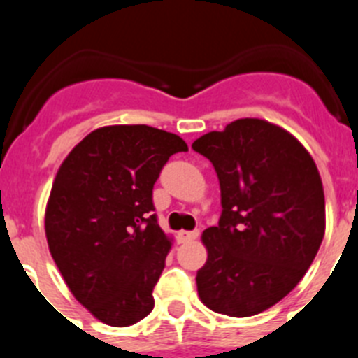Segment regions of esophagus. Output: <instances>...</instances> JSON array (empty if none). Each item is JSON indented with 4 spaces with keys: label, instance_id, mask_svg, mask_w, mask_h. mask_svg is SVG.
<instances>
[{
    "label": "esophagus",
    "instance_id": "34e87169",
    "mask_svg": "<svg viewBox=\"0 0 358 358\" xmlns=\"http://www.w3.org/2000/svg\"><path fill=\"white\" fill-rule=\"evenodd\" d=\"M199 236V231H179L177 233V240L179 242H189V240H195Z\"/></svg>",
    "mask_w": 358,
    "mask_h": 358
}]
</instances>
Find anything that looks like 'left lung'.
I'll return each instance as SVG.
<instances>
[{"label":"left lung","instance_id":"left-lung-1","mask_svg":"<svg viewBox=\"0 0 358 358\" xmlns=\"http://www.w3.org/2000/svg\"><path fill=\"white\" fill-rule=\"evenodd\" d=\"M211 161L222 215L202 233L201 301L217 314L249 317L301 281L324 236V192L305 147L285 129L240 118L192 145Z\"/></svg>","mask_w":358,"mask_h":358}]
</instances>
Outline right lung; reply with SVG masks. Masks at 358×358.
Masks as SVG:
<instances>
[{
  "label": "right lung",
  "instance_id": "1",
  "mask_svg": "<svg viewBox=\"0 0 358 358\" xmlns=\"http://www.w3.org/2000/svg\"><path fill=\"white\" fill-rule=\"evenodd\" d=\"M186 150L172 132L107 125L57 172L44 215L50 252L75 299L109 327H131L154 308L172 242L152 213V189L169 157Z\"/></svg>",
  "mask_w": 358,
  "mask_h": 358
}]
</instances>
